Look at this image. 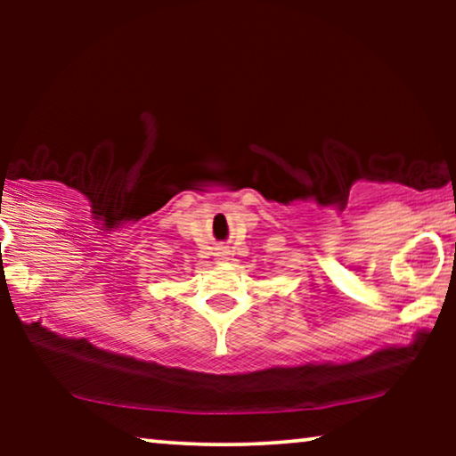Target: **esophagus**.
I'll return each mask as SVG.
<instances>
[{"mask_svg": "<svg viewBox=\"0 0 456 456\" xmlns=\"http://www.w3.org/2000/svg\"><path fill=\"white\" fill-rule=\"evenodd\" d=\"M226 251H217V257H220V259H226Z\"/></svg>", "mask_w": 456, "mask_h": 456, "instance_id": "esophagus-1", "label": "esophagus"}]
</instances>
